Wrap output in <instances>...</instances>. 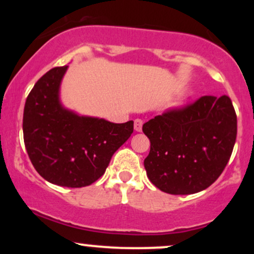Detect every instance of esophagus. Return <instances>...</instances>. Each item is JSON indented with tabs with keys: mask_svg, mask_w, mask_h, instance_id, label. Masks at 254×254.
Returning <instances> with one entry per match:
<instances>
[{
	"mask_svg": "<svg viewBox=\"0 0 254 254\" xmlns=\"http://www.w3.org/2000/svg\"><path fill=\"white\" fill-rule=\"evenodd\" d=\"M142 125H143V122L141 119H135V123H133V127L137 132H141L142 131Z\"/></svg>",
	"mask_w": 254,
	"mask_h": 254,
	"instance_id": "obj_1",
	"label": "esophagus"
}]
</instances>
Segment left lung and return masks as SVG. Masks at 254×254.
<instances>
[{
	"mask_svg": "<svg viewBox=\"0 0 254 254\" xmlns=\"http://www.w3.org/2000/svg\"><path fill=\"white\" fill-rule=\"evenodd\" d=\"M150 141L147 177L170 194L205 190L221 176L237 139V115L227 95H205L143 124Z\"/></svg>",
	"mask_w": 254,
	"mask_h": 254,
	"instance_id": "obj_1",
	"label": "left lung"
}]
</instances>
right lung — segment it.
<instances>
[{
	"mask_svg": "<svg viewBox=\"0 0 254 254\" xmlns=\"http://www.w3.org/2000/svg\"><path fill=\"white\" fill-rule=\"evenodd\" d=\"M68 65L43 75L26 99L24 142L32 165L44 179L65 188H83L98 180L111 157L133 131V122L111 123L80 116L61 103Z\"/></svg>",
	"mask_w": 254,
	"mask_h": 254,
	"instance_id": "right-lung-1",
	"label": "right lung"
}]
</instances>
